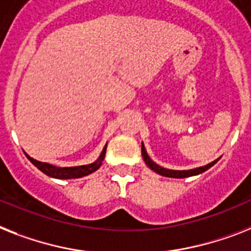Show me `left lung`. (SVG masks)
I'll return each mask as SVG.
<instances>
[{
    "label": "left lung",
    "mask_w": 251,
    "mask_h": 251,
    "mask_svg": "<svg viewBox=\"0 0 251 251\" xmlns=\"http://www.w3.org/2000/svg\"><path fill=\"white\" fill-rule=\"evenodd\" d=\"M142 156H143V160L146 162V165L151 170H153L154 173H157V174L162 175V176H168V178H188V176H195V175H199V174H202L203 172H206L207 169H210L213 165H215L218 162V160H214L213 162L210 164L205 165V166H200V168L196 169H191V170H170V169H165L160 165H157L156 162L151 160V157L148 156L146 151V147L144 144L142 143Z\"/></svg>",
    "instance_id": "1"
}]
</instances>
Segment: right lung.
<instances>
[{"label":"right lung","mask_w":251,"mask_h":251,"mask_svg":"<svg viewBox=\"0 0 251 251\" xmlns=\"http://www.w3.org/2000/svg\"><path fill=\"white\" fill-rule=\"evenodd\" d=\"M105 151H107V144L104 146L100 156L98 157V160L95 162L89 165H81V166H71V168H58V166H54V165L48 164V162H41V161L34 160V158H32L26 153L25 156L38 170H41V172L48 175V176H51V178L55 179H77L97 172L98 169L101 166L103 160H104Z\"/></svg>","instance_id":"add662e5"}]
</instances>
